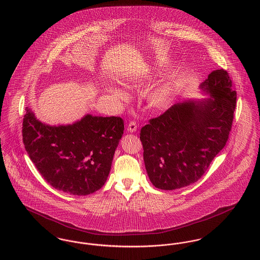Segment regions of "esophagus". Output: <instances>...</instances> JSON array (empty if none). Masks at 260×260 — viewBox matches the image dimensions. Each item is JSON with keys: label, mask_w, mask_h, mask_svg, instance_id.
Listing matches in <instances>:
<instances>
[{"label": "esophagus", "mask_w": 260, "mask_h": 260, "mask_svg": "<svg viewBox=\"0 0 260 260\" xmlns=\"http://www.w3.org/2000/svg\"><path fill=\"white\" fill-rule=\"evenodd\" d=\"M126 129L129 133H136V129H137V124H136L135 121H132L129 124H127Z\"/></svg>", "instance_id": "obj_1"}]
</instances>
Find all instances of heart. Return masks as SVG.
Instances as JSON below:
<instances>
[{
	"label": "heart",
	"instance_id": "obj_1",
	"mask_svg": "<svg viewBox=\"0 0 260 260\" xmlns=\"http://www.w3.org/2000/svg\"><path fill=\"white\" fill-rule=\"evenodd\" d=\"M114 93L116 94V96H118L120 99L124 98V92L119 89H115ZM172 94H173V88L170 84H166L153 91V93L151 95V99L155 104L161 106V105L167 104L170 101Z\"/></svg>",
	"mask_w": 260,
	"mask_h": 260
}]
</instances>
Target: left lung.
<instances>
[{"mask_svg": "<svg viewBox=\"0 0 260 260\" xmlns=\"http://www.w3.org/2000/svg\"><path fill=\"white\" fill-rule=\"evenodd\" d=\"M200 88L210 98L175 103L141 128L145 169L156 188L195 183L226 145L237 99L232 81L227 71L214 70Z\"/></svg>", "mask_w": 260, "mask_h": 260, "instance_id": "obj_1", "label": "left lung"}]
</instances>
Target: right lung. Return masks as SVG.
<instances>
[{
	"mask_svg": "<svg viewBox=\"0 0 260 260\" xmlns=\"http://www.w3.org/2000/svg\"><path fill=\"white\" fill-rule=\"evenodd\" d=\"M123 134L120 117L87 114L74 124L50 125L28 107L22 124L25 149L42 176L53 188L76 196L104 185Z\"/></svg>",
	"mask_w": 260,
	"mask_h": 260,
	"instance_id": "add662e5",
	"label": "right lung"
}]
</instances>
